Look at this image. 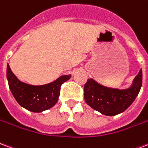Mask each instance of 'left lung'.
Returning <instances> with one entry per match:
<instances>
[{
	"label": "left lung",
	"instance_id": "1",
	"mask_svg": "<svg viewBox=\"0 0 148 148\" xmlns=\"http://www.w3.org/2000/svg\"><path fill=\"white\" fill-rule=\"evenodd\" d=\"M142 87V69L129 88L120 90L100 84L88 79L84 84V99L88 106L106 116H115L131 106Z\"/></svg>",
	"mask_w": 148,
	"mask_h": 148
}]
</instances>
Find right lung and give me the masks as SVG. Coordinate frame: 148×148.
<instances>
[{"instance_id":"right-lung-1","label":"right lung","mask_w":148,"mask_h":148,"mask_svg":"<svg viewBox=\"0 0 148 148\" xmlns=\"http://www.w3.org/2000/svg\"><path fill=\"white\" fill-rule=\"evenodd\" d=\"M70 78L71 75H64L47 84L31 85L20 81L7 64V79L12 95L22 107L34 113L53 107L58 101L61 84Z\"/></svg>"}]
</instances>
